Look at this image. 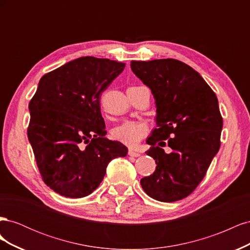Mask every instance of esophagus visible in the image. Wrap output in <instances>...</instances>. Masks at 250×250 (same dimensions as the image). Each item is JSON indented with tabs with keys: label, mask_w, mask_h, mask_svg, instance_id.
I'll list each match as a JSON object with an SVG mask.
<instances>
[{
	"label": "esophagus",
	"mask_w": 250,
	"mask_h": 250,
	"mask_svg": "<svg viewBox=\"0 0 250 250\" xmlns=\"http://www.w3.org/2000/svg\"><path fill=\"white\" fill-rule=\"evenodd\" d=\"M128 154H129L130 156H133V157H138L141 155L139 152H135V151H133V150L128 151Z\"/></svg>",
	"instance_id": "34e87169"
}]
</instances>
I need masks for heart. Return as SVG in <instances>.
Segmentation results:
<instances>
[{
  "mask_svg": "<svg viewBox=\"0 0 250 250\" xmlns=\"http://www.w3.org/2000/svg\"><path fill=\"white\" fill-rule=\"evenodd\" d=\"M148 128L144 123L133 122V121H125L113 128L111 131L112 138L118 142L129 147L137 146L140 141L145 137Z\"/></svg>",
  "mask_w": 250,
  "mask_h": 250,
  "instance_id": "1",
  "label": "heart"
}]
</instances>
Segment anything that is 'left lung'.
Segmentation results:
<instances>
[{
  "instance_id": "1",
  "label": "left lung",
  "mask_w": 250,
  "mask_h": 250,
  "mask_svg": "<svg viewBox=\"0 0 250 250\" xmlns=\"http://www.w3.org/2000/svg\"><path fill=\"white\" fill-rule=\"evenodd\" d=\"M131 70L153 95L156 107L147 155L156 168L141 179L145 193L162 202L187 197L220 148L223 121L216 94L190 65L176 59L131 62ZM168 145L167 154L162 148Z\"/></svg>"
}]
</instances>
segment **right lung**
<instances>
[{
  "mask_svg": "<svg viewBox=\"0 0 250 250\" xmlns=\"http://www.w3.org/2000/svg\"><path fill=\"white\" fill-rule=\"evenodd\" d=\"M125 63L80 57L41 78L29 103L28 139L42 179L69 198L93 193L109 162L128 149L105 138L101 94L123 72Z\"/></svg>",
  "mask_w": 250,
  "mask_h": 250,
  "instance_id": "add662e5",
  "label": "right lung"
}]
</instances>
